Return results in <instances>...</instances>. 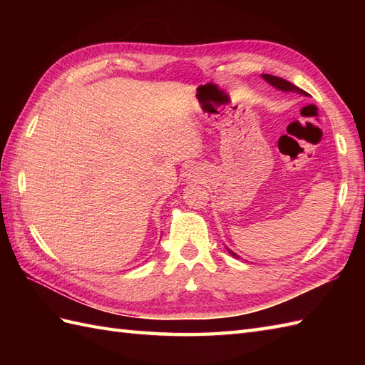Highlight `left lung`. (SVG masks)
I'll use <instances>...</instances> for the list:
<instances>
[{
  "label": "left lung",
  "mask_w": 365,
  "mask_h": 365,
  "mask_svg": "<svg viewBox=\"0 0 365 365\" xmlns=\"http://www.w3.org/2000/svg\"><path fill=\"white\" fill-rule=\"evenodd\" d=\"M263 76V80H267L269 84H273L274 88H277V89H281V91H285V92H298V94H301V96H306V92L302 91V89H299L298 86H294V84H292L290 81H287V80H284V78H279V76H274V75H268V73H265V75H262ZM229 252L234 255L235 259H238V255L235 254V252H232L230 250H229Z\"/></svg>",
  "instance_id": "8db88e82"
}]
</instances>
